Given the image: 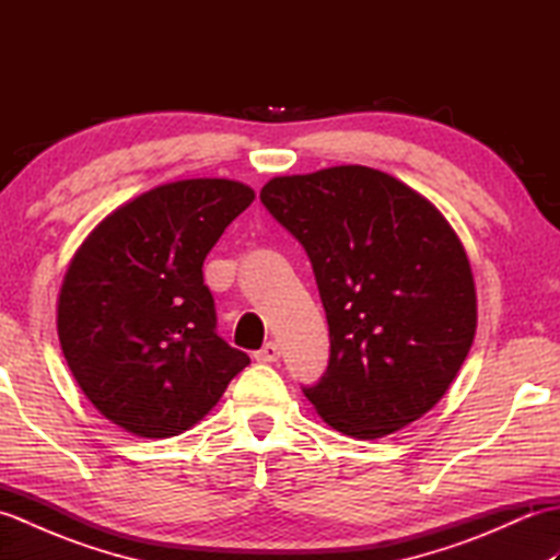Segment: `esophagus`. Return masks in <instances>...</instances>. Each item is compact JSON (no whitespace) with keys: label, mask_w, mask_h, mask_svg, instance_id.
<instances>
[{"label":"esophagus","mask_w":560,"mask_h":560,"mask_svg":"<svg viewBox=\"0 0 560 560\" xmlns=\"http://www.w3.org/2000/svg\"><path fill=\"white\" fill-rule=\"evenodd\" d=\"M279 355H281L279 343H277V341H267L265 347H261V349L255 353V359H257L259 363H273V361H279Z\"/></svg>","instance_id":"34e87169"}]
</instances>
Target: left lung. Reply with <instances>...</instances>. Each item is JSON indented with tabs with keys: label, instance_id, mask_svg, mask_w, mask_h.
<instances>
[{
	"label": "left lung",
	"instance_id": "1",
	"mask_svg": "<svg viewBox=\"0 0 560 560\" xmlns=\"http://www.w3.org/2000/svg\"><path fill=\"white\" fill-rule=\"evenodd\" d=\"M259 199L311 257L325 305L329 363L303 395L351 438L421 419L477 331L469 259L443 213L365 165L273 177Z\"/></svg>",
	"mask_w": 560,
	"mask_h": 560
}]
</instances>
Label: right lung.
Here are the masks:
<instances>
[{
	"label": "right lung",
	"mask_w": 560,
	"mask_h": 560,
	"mask_svg": "<svg viewBox=\"0 0 560 560\" xmlns=\"http://www.w3.org/2000/svg\"><path fill=\"white\" fill-rule=\"evenodd\" d=\"M253 199L233 180L161 185L110 213L71 259L59 343L83 395L125 431H187L249 363L217 335L201 267Z\"/></svg>",
	"instance_id": "1"
}]
</instances>
